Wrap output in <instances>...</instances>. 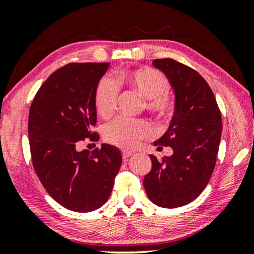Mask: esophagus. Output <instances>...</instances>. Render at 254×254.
<instances>
[{"label":"esophagus","mask_w":254,"mask_h":254,"mask_svg":"<svg viewBox=\"0 0 254 254\" xmlns=\"http://www.w3.org/2000/svg\"><path fill=\"white\" fill-rule=\"evenodd\" d=\"M131 156V152H129V151H123V159L125 162L126 161H128V158H129Z\"/></svg>","instance_id":"34e87169"}]
</instances>
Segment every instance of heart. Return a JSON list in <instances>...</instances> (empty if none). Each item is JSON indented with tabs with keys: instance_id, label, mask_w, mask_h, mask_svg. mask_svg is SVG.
Segmentation results:
<instances>
[{
	"instance_id": "obj_1",
	"label": "heart",
	"mask_w": 254,
	"mask_h": 254,
	"mask_svg": "<svg viewBox=\"0 0 254 254\" xmlns=\"http://www.w3.org/2000/svg\"><path fill=\"white\" fill-rule=\"evenodd\" d=\"M127 85L145 98L150 111L166 114L172 110V99L168 95L170 82L164 74L152 68H140L117 72L116 78L106 75L99 79L95 90V107L100 117H109L117 105L120 85ZM152 134L151 125L144 120L119 117L104 126V138L123 149H133L142 138Z\"/></svg>"
}]
</instances>
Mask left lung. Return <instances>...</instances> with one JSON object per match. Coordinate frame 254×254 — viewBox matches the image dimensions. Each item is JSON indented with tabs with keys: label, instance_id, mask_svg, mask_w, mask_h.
<instances>
[{
	"label": "left lung",
	"instance_id": "1",
	"mask_svg": "<svg viewBox=\"0 0 254 254\" xmlns=\"http://www.w3.org/2000/svg\"><path fill=\"white\" fill-rule=\"evenodd\" d=\"M152 64L168 77L175 91V113L157 149L173 154L158 161L143 185L149 200L163 208L192 202L209 183L220 147L222 118L210 86L199 72L173 59H156Z\"/></svg>",
	"mask_w": 254,
	"mask_h": 254
}]
</instances>
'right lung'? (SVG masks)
I'll return each mask as SVG.
<instances>
[{
  "label": "right lung",
  "instance_id": "add662e5",
  "mask_svg": "<svg viewBox=\"0 0 254 254\" xmlns=\"http://www.w3.org/2000/svg\"><path fill=\"white\" fill-rule=\"evenodd\" d=\"M110 67L68 64L38 90L29 114L32 164L47 193L69 210L88 213L109 200L123 156L116 147L78 151L79 142L99 138L95 90Z\"/></svg>",
  "mask_w": 254,
  "mask_h": 254
}]
</instances>
